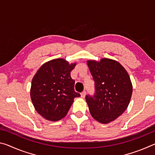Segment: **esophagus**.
Masks as SVG:
<instances>
[{"label": "esophagus", "instance_id": "obj_1", "mask_svg": "<svg viewBox=\"0 0 155 155\" xmlns=\"http://www.w3.org/2000/svg\"><path fill=\"white\" fill-rule=\"evenodd\" d=\"M85 94H86V91H82V92L81 93V96L82 97V98H85Z\"/></svg>", "mask_w": 155, "mask_h": 155}]
</instances>
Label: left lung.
<instances>
[{"label":"left lung","instance_id":"obj_1","mask_svg":"<svg viewBox=\"0 0 155 155\" xmlns=\"http://www.w3.org/2000/svg\"><path fill=\"white\" fill-rule=\"evenodd\" d=\"M87 65L95 82V95L86 96L94 119L108 124L121 115L129 104L133 85L127 70L118 61L103 58L88 60Z\"/></svg>","mask_w":155,"mask_h":155}]
</instances>
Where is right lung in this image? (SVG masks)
Listing matches in <instances>:
<instances>
[{
	"mask_svg": "<svg viewBox=\"0 0 155 155\" xmlns=\"http://www.w3.org/2000/svg\"><path fill=\"white\" fill-rule=\"evenodd\" d=\"M76 63L64 59H52L40 68L31 81V98L35 110L44 118L58 121L67 115L76 97L74 80L70 76Z\"/></svg>",
	"mask_w": 155,
	"mask_h": 155,
	"instance_id": "right-lung-1",
	"label": "right lung"
}]
</instances>
